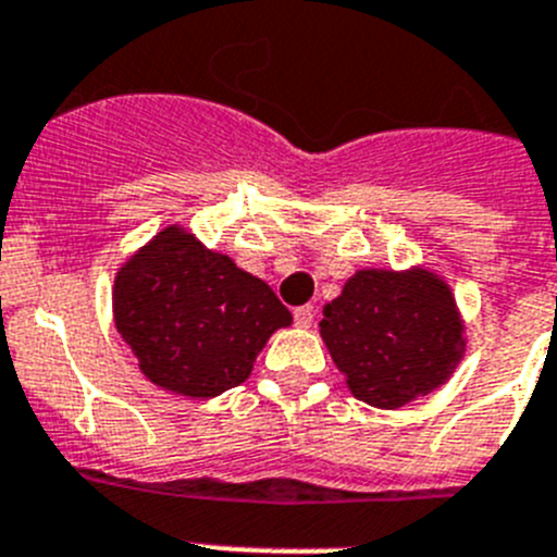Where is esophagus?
I'll use <instances>...</instances> for the list:
<instances>
[{
  "label": "esophagus",
  "instance_id": "1",
  "mask_svg": "<svg viewBox=\"0 0 557 557\" xmlns=\"http://www.w3.org/2000/svg\"><path fill=\"white\" fill-rule=\"evenodd\" d=\"M313 319H315L313 305H299V308L294 310V322H297V327L308 330L310 324H313Z\"/></svg>",
  "mask_w": 557,
  "mask_h": 557
}]
</instances>
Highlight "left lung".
I'll return each mask as SVG.
<instances>
[{
	"label": "left lung",
	"instance_id": "left-lung-1",
	"mask_svg": "<svg viewBox=\"0 0 557 557\" xmlns=\"http://www.w3.org/2000/svg\"><path fill=\"white\" fill-rule=\"evenodd\" d=\"M319 333L360 403L394 410L447 383L466 324L444 277L424 267L360 269L324 305Z\"/></svg>",
	"mask_w": 557,
	"mask_h": 557
}]
</instances>
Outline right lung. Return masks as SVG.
<instances>
[{
	"label": "right lung",
	"instance_id": "1",
	"mask_svg": "<svg viewBox=\"0 0 557 557\" xmlns=\"http://www.w3.org/2000/svg\"><path fill=\"white\" fill-rule=\"evenodd\" d=\"M113 322L149 383L210 399L242 385L290 310L272 288L224 252L169 224L122 263Z\"/></svg>",
	"mask_w": 557,
	"mask_h": 557
}]
</instances>
